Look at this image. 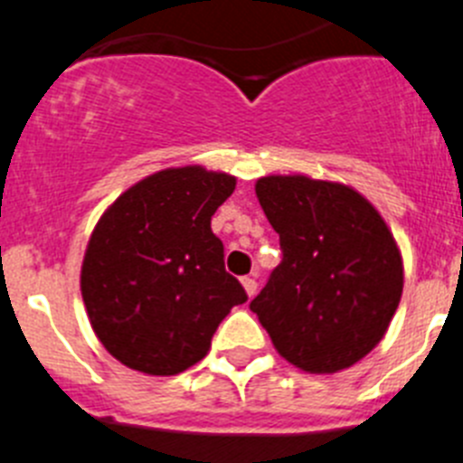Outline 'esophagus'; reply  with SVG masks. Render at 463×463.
<instances>
[{
    "mask_svg": "<svg viewBox=\"0 0 463 463\" xmlns=\"http://www.w3.org/2000/svg\"><path fill=\"white\" fill-rule=\"evenodd\" d=\"M241 283H243V288H246L248 298H252V295L258 292V280L250 279V276H246V279H241Z\"/></svg>",
    "mask_w": 463,
    "mask_h": 463,
    "instance_id": "esophagus-1",
    "label": "esophagus"
}]
</instances>
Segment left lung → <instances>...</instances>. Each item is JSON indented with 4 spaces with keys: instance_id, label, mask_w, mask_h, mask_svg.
I'll list each match as a JSON object with an SVG mask.
<instances>
[{
    "instance_id": "8db88e82",
    "label": "left lung",
    "mask_w": 463,
    "mask_h": 463,
    "mask_svg": "<svg viewBox=\"0 0 463 463\" xmlns=\"http://www.w3.org/2000/svg\"><path fill=\"white\" fill-rule=\"evenodd\" d=\"M283 260L250 302L276 351L304 373H337L382 342L402 295L396 241L355 189L304 175L260 177Z\"/></svg>"
}]
</instances>
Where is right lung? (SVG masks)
Returning a JSON list of instances; mask_svg holds the SVG:
<instances>
[{
  "mask_svg": "<svg viewBox=\"0 0 463 463\" xmlns=\"http://www.w3.org/2000/svg\"><path fill=\"white\" fill-rule=\"evenodd\" d=\"M236 177L168 168L124 192L100 217L81 267L90 326L109 354L147 374L199 363L232 307L248 299L224 269L211 217Z\"/></svg>",
  "mask_w": 463,
  "mask_h": 463,
  "instance_id": "right-lung-1",
  "label": "right lung"
}]
</instances>
